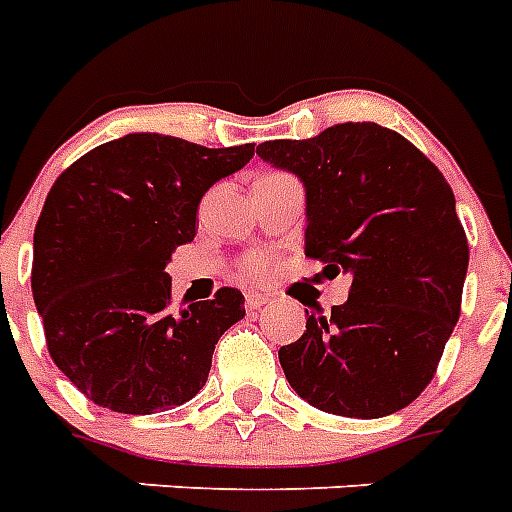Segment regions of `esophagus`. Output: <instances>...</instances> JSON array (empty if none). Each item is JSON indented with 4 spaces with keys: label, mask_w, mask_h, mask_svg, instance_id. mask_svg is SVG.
Masks as SVG:
<instances>
[{
    "label": "esophagus",
    "mask_w": 512,
    "mask_h": 512,
    "mask_svg": "<svg viewBox=\"0 0 512 512\" xmlns=\"http://www.w3.org/2000/svg\"><path fill=\"white\" fill-rule=\"evenodd\" d=\"M265 303H268V295H263V292H249V295H247L249 311H257V308H263Z\"/></svg>",
    "instance_id": "obj_1"
}]
</instances>
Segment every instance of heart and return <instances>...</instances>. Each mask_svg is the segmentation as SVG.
<instances>
[{"mask_svg":"<svg viewBox=\"0 0 512 512\" xmlns=\"http://www.w3.org/2000/svg\"><path fill=\"white\" fill-rule=\"evenodd\" d=\"M273 268H276V257L268 255V252H255L244 260V273L252 276V279H265L271 276Z\"/></svg>","mask_w":512,"mask_h":512,"instance_id":"obj_1","label":"heart"}]
</instances>
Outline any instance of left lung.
I'll return each instance as SVG.
<instances>
[{
    "instance_id": "obj_1",
    "label": "left lung",
    "mask_w": 512,
    "mask_h": 512,
    "mask_svg": "<svg viewBox=\"0 0 512 512\" xmlns=\"http://www.w3.org/2000/svg\"><path fill=\"white\" fill-rule=\"evenodd\" d=\"M257 156L305 183V255L348 273V303L311 313L279 350L297 396L374 420L428 388L460 319L468 236L438 167L404 135L342 122L311 140H268Z\"/></svg>"
}]
</instances>
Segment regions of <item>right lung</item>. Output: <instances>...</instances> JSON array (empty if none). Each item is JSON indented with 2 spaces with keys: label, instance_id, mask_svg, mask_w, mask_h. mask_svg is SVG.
<instances>
[{
  "label": "right lung",
  "instance_id": "1",
  "mask_svg": "<svg viewBox=\"0 0 512 512\" xmlns=\"http://www.w3.org/2000/svg\"><path fill=\"white\" fill-rule=\"evenodd\" d=\"M255 156L135 132L92 148L52 183L34 231L31 292L60 372L98 406L156 414L191 401L244 319L239 289L172 311L164 265L196 236L201 196Z\"/></svg>",
  "mask_w": 512,
  "mask_h": 512
}]
</instances>
